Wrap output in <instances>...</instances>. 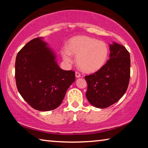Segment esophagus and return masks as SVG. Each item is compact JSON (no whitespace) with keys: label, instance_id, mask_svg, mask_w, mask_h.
<instances>
[{"label":"esophagus","instance_id":"obj_1","mask_svg":"<svg viewBox=\"0 0 148 148\" xmlns=\"http://www.w3.org/2000/svg\"><path fill=\"white\" fill-rule=\"evenodd\" d=\"M80 76H81V74H80L79 72L76 71V77H79Z\"/></svg>","mask_w":148,"mask_h":148}]
</instances>
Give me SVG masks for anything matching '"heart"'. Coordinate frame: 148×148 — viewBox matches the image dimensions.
<instances>
[{
    "instance_id": "heart-1",
    "label": "heart",
    "mask_w": 148,
    "mask_h": 148,
    "mask_svg": "<svg viewBox=\"0 0 148 148\" xmlns=\"http://www.w3.org/2000/svg\"><path fill=\"white\" fill-rule=\"evenodd\" d=\"M68 48L62 49L65 61L72 62V55L76 56L77 64L86 72H94L101 69L108 57L109 49L103 41L87 36H78L70 40Z\"/></svg>"
}]
</instances>
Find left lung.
<instances>
[{
    "mask_svg": "<svg viewBox=\"0 0 148 148\" xmlns=\"http://www.w3.org/2000/svg\"><path fill=\"white\" fill-rule=\"evenodd\" d=\"M110 59L106 64L98 71L85 76L87 99L90 104L99 108H106L118 101L129 84V52L116 42L110 45Z\"/></svg>",
    "mask_w": 148,
    "mask_h": 148,
    "instance_id": "1",
    "label": "left lung"
}]
</instances>
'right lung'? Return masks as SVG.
Instances as JSON below:
<instances>
[{
    "label": "right lung",
    "mask_w": 148,
    "mask_h": 148,
    "mask_svg": "<svg viewBox=\"0 0 148 148\" xmlns=\"http://www.w3.org/2000/svg\"><path fill=\"white\" fill-rule=\"evenodd\" d=\"M41 38L32 39L17 55L15 77L23 99L39 111L55 110L76 79L75 72L60 69Z\"/></svg>",
    "instance_id": "obj_1"
}]
</instances>
